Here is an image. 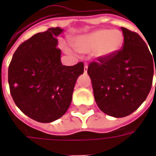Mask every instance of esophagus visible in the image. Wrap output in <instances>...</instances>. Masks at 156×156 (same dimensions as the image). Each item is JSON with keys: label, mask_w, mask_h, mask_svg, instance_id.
Masks as SVG:
<instances>
[{"label": "esophagus", "mask_w": 156, "mask_h": 156, "mask_svg": "<svg viewBox=\"0 0 156 156\" xmlns=\"http://www.w3.org/2000/svg\"><path fill=\"white\" fill-rule=\"evenodd\" d=\"M88 71V64L87 63H85L84 65V73H87Z\"/></svg>", "instance_id": "34e87169"}]
</instances>
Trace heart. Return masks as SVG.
<instances>
[{"instance_id": "obj_1", "label": "heart", "mask_w": 156, "mask_h": 156, "mask_svg": "<svg viewBox=\"0 0 156 156\" xmlns=\"http://www.w3.org/2000/svg\"><path fill=\"white\" fill-rule=\"evenodd\" d=\"M124 36L119 30L100 29L73 40L75 49L82 53L94 51L99 58H108L115 55L122 47Z\"/></svg>"}]
</instances>
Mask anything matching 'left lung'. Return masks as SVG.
Returning a JSON list of instances; mask_svg holds the SVG:
<instances>
[{
    "label": "left lung",
    "instance_id": "8db88e82",
    "mask_svg": "<svg viewBox=\"0 0 156 156\" xmlns=\"http://www.w3.org/2000/svg\"><path fill=\"white\" fill-rule=\"evenodd\" d=\"M121 30L122 49L108 58L98 57L88 68L96 104L105 114L116 118L131 115L142 105L156 73L154 54L140 36L125 27Z\"/></svg>",
    "mask_w": 156,
    "mask_h": 156
}]
</instances>
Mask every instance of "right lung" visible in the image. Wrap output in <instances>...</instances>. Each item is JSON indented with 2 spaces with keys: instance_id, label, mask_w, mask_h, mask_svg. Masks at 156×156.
<instances>
[{
  "instance_id": "obj_1",
  "label": "right lung",
  "mask_w": 156,
  "mask_h": 156,
  "mask_svg": "<svg viewBox=\"0 0 156 156\" xmlns=\"http://www.w3.org/2000/svg\"><path fill=\"white\" fill-rule=\"evenodd\" d=\"M62 32L51 27L20 45L8 68L10 92L20 110L32 119L50 123L70 106L73 92L84 65L62 64L56 37Z\"/></svg>"
}]
</instances>
